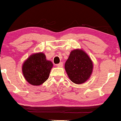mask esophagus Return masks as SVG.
<instances>
[{
  "label": "esophagus",
  "mask_w": 121,
  "mask_h": 121,
  "mask_svg": "<svg viewBox=\"0 0 121 121\" xmlns=\"http://www.w3.org/2000/svg\"><path fill=\"white\" fill-rule=\"evenodd\" d=\"M56 66L58 67H62L63 66V63L61 62V63L58 64V65H56Z\"/></svg>",
  "instance_id": "obj_1"
}]
</instances>
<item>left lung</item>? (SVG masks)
I'll list each match as a JSON object with an SVG mask.
<instances>
[{
    "label": "left lung",
    "instance_id": "1",
    "mask_svg": "<svg viewBox=\"0 0 121 121\" xmlns=\"http://www.w3.org/2000/svg\"><path fill=\"white\" fill-rule=\"evenodd\" d=\"M65 67L71 81L76 84H81L90 78L93 63L83 50L74 49L70 53Z\"/></svg>",
    "mask_w": 121,
    "mask_h": 121
}]
</instances>
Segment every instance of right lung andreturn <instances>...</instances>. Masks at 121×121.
I'll return each instance as SVG.
<instances>
[{"label": "right lung", "instance_id": "add662e5", "mask_svg": "<svg viewBox=\"0 0 121 121\" xmlns=\"http://www.w3.org/2000/svg\"><path fill=\"white\" fill-rule=\"evenodd\" d=\"M52 67L53 63L47 60L44 53H35L25 61L22 65V72L28 82L39 86L48 80Z\"/></svg>", "mask_w": 121, "mask_h": 121}]
</instances>
